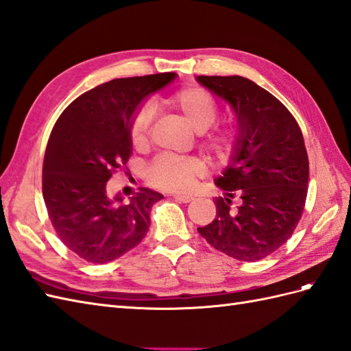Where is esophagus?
Listing matches in <instances>:
<instances>
[{
  "label": "esophagus",
  "instance_id": "obj_1",
  "mask_svg": "<svg viewBox=\"0 0 351 351\" xmlns=\"http://www.w3.org/2000/svg\"><path fill=\"white\" fill-rule=\"evenodd\" d=\"M174 199L178 201V202L187 204V202L193 201V196H192V195H187V193H176V195H174Z\"/></svg>",
  "mask_w": 351,
  "mask_h": 351
}]
</instances>
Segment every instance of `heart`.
Returning a JSON list of instances; mask_svg holds the SVG:
<instances>
[{"label":"heart","mask_w":351,"mask_h":351,"mask_svg":"<svg viewBox=\"0 0 351 351\" xmlns=\"http://www.w3.org/2000/svg\"><path fill=\"white\" fill-rule=\"evenodd\" d=\"M164 108L202 134V146L219 159H228L238 143V134L230 126L219 128L205 132L216 123L219 117V104L208 90L202 88H184L177 90L164 101ZM152 108L144 104L135 111L130 123L131 144L135 149L146 147L150 140ZM207 171V165L199 158L186 159H158L146 171L147 182L164 191H187Z\"/></svg>","instance_id":"obj_1"}]
</instances>
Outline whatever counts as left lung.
Segmentation results:
<instances>
[{"mask_svg":"<svg viewBox=\"0 0 351 351\" xmlns=\"http://www.w3.org/2000/svg\"><path fill=\"white\" fill-rule=\"evenodd\" d=\"M202 86L228 101L238 122L232 162L216 184V217L198 228L210 245L253 262L280 249L301 220L308 192V155L292 113L241 75H198ZM235 194L242 205L232 208Z\"/></svg>","mask_w":351,"mask_h":351,"instance_id":"obj_1","label":"left lung"}]
</instances>
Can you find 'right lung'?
<instances>
[{"label": "right lung", "mask_w": 351, "mask_h": 351, "mask_svg": "<svg viewBox=\"0 0 351 351\" xmlns=\"http://www.w3.org/2000/svg\"><path fill=\"white\" fill-rule=\"evenodd\" d=\"M176 73L114 79L68 106L50 132L43 162V198L56 234L90 263H107L146 237L160 193L140 187L130 202L111 198L107 182L132 153L128 135L135 110Z\"/></svg>", "instance_id": "obj_1"}]
</instances>
